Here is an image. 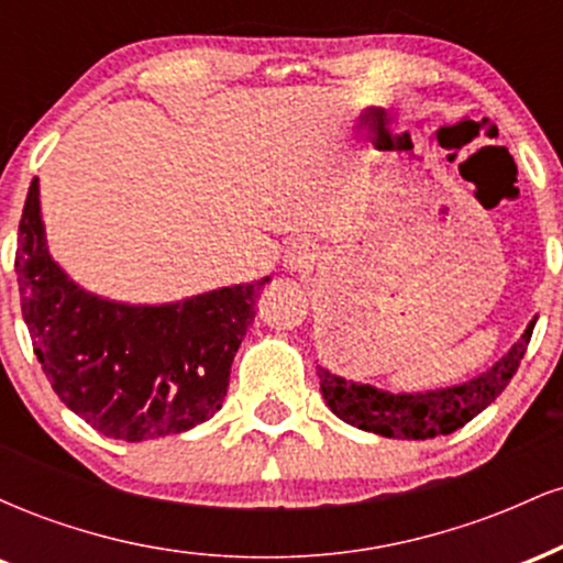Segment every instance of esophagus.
I'll return each instance as SVG.
<instances>
[{"instance_id":"esophagus-1","label":"esophagus","mask_w":563,"mask_h":563,"mask_svg":"<svg viewBox=\"0 0 563 563\" xmlns=\"http://www.w3.org/2000/svg\"><path fill=\"white\" fill-rule=\"evenodd\" d=\"M288 269H296V273H307L314 264V249L307 241H294L286 249V256H283Z\"/></svg>"}]
</instances>
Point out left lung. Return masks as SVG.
Instances as JSON below:
<instances>
[{"label":"left lung","mask_w":563,"mask_h":563,"mask_svg":"<svg viewBox=\"0 0 563 563\" xmlns=\"http://www.w3.org/2000/svg\"><path fill=\"white\" fill-rule=\"evenodd\" d=\"M532 328L534 320L500 363L461 386L426 394H389L367 384H354L318 365L320 391L341 421L373 431V434L391 439H434L452 434L500 397L525 360Z\"/></svg>","instance_id":"1"}]
</instances>
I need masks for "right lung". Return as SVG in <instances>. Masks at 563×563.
Listing matches in <instances>:
<instances>
[{
  "label": "right lung",
  "instance_id": "right-lung-1",
  "mask_svg": "<svg viewBox=\"0 0 563 563\" xmlns=\"http://www.w3.org/2000/svg\"><path fill=\"white\" fill-rule=\"evenodd\" d=\"M15 273L31 344L55 394L95 431L124 442L183 434L214 416L267 283L164 307L97 299L49 260L38 179L18 228Z\"/></svg>",
  "mask_w": 563,
  "mask_h": 563
}]
</instances>
